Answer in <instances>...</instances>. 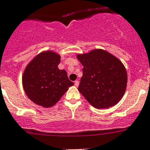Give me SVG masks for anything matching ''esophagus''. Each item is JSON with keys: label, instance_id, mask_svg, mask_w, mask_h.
<instances>
[{"label": "esophagus", "instance_id": "obj_1", "mask_svg": "<svg viewBox=\"0 0 150 150\" xmlns=\"http://www.w3.org/2000/svg\"><path fill=\"white\" fill-rule=\"evenodd\" d=\"M79 84V82L78 80H76V81H74V85H75V86L77 87Z\"/></svg>", "mask_w": 150, "mask_h": 150}]
</instances>
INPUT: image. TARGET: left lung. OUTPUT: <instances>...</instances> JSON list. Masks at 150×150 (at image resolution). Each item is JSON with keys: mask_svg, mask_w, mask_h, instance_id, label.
Masks as SVG:
<instances>
[{"mask_svg": "<svg viewBox=\"0 0 150 150\" xmlns=\"http://www.w3.org/2000/svg\"><path fill=\"white\" fill-rule=\"evenodd\" d=\"M83 76L78 90L98 109L109 108L121 100L127 86V72L117 58L101 50L78 55Z\"/></svg>", "mask_w": 150, "mask_h": 150, "instance_id": "8db88e82", "label": "left lung"}]
</instances>
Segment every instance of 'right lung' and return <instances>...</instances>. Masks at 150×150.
Segmentation results:
<instances>
[{
  "label": "right lung",
  "mask_w": 150,
  "mask_h": 150,
  "mask_svg": "<svg viewBox=\"0 0 150 150\" xmlns=\"http://www.w3.org/2000/svg\"><path fill=\"white\" fill-rule=\"evenodd\" d=\"M60 55L53 52H42L36 56L25 70L22 84L25 94L38 105H55L74 83L64 70H59Z\"/></svg>",
  "instance_id": "right-lung-1"
}]
</instances>
